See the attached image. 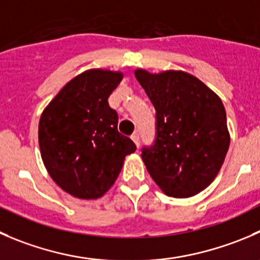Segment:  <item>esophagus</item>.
Instances as JSON below:
<instances>
[{"label":"esophagus","mask_w":260,"mask_h":260,"mask_svg":"<svg viewBox=\"0 0 260 260\" xmlns=\"http://www.w3.org/2000/svg\"><path fill=\"white\" fill-rule=\"evenodd\" d=\"M131 138H132L133 142L136 143V146H137V147H140V135H138V132L133 133V135L131 136Z\"/></svg>","instance_id":"obj_1"}]
</instances>
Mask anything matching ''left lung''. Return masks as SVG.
<instances>
[{
  "instance_id": "left-lung-1",
  "label": "left lung",
  "mask_w": 260,
  "mask_h": 260,
  "mask_svg": "<svg viewBox=\"0 0 260 260\" xmlns=\"http://www.w3.org/2000/svg\"><path fill=\"white\" fill-rule=\"evenodd\" d=\"M135 75L156 110L155 142L141 155L146 169L166 196L193 197L212 183L225 161L230 146L225 107L186 72L136 70Z\"/></svg>"
}]
</instances>
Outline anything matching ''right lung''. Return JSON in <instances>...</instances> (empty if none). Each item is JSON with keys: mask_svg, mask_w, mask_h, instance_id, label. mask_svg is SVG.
<instances>
[{"mask_svg": "<svg viewBox=\"0 0 260 260\" xmlns=\"http://www.w3.org/2000/svg\"><path fill=\"white\" fill-rule=\"evenodd\" d=\"M122 72L94 69L62 87L39 120V147L45 169L58 186L80 200H96L114 184L131 138L118 132V114L108 98Z\"/></svg>", "mask_w": 260, "mask_h": 260, "instance_id": "obj_1", "label": "right lung"}]
</instances>
